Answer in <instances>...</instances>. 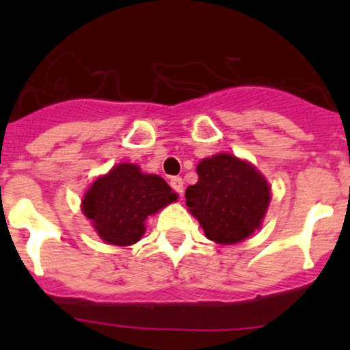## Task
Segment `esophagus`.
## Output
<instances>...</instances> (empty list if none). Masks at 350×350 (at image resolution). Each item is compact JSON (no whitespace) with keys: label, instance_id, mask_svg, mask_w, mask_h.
<instances>
[{"label":"esophagus","instance_id":"obj_1","mask_svg":"<svg viewBox=\"0 0 350 350\" xmlns=\"http://www.w3.org/2000/svg\"><path fill=\"white\" fill-rule=\"evenodd\" d=\"M171 186H172V189H174L176 193L183 195V179L181 178H178V176L171 178Z\"/></svg>","mask_w":350,"mask_h":350}]
</instances>
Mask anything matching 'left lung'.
Returning a JSON list of instances; mask_svg holds the SVG:
<instances>
[{"instance_id":"8db88e82","label":"left lung","mask_w":350,"mask_h":350,"mask_svg":"<svg viewBox=\"0 0 350 350\" xmlns=\"http://www.w3.org/2000/svg\"><path fill=\"white\" fill-rule=\"evenodd\" d=\"M198 183L186 189V204L210 241L224 245L245 241L260 227L271 201L266 178L232 154L203 159Z\"/></svg>"}]
</instances>
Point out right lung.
<instances>
[{
	"instance_id": "obj_1",
	"label": "right lung",
	"mask_w": 350,
	"mask_h": 350,
	"mask_svg": "<svg viewBox=\"0 0 350 350\" xmlns=\"http://www.w3.org/2000/svg\"><path fill=\"white\" fill-rule=\"evenodd\" d=\"M176 200L161 176L144 174L139 165L122 162L93 183L81 208L105 242L126 247L146 234L147 217Z\"/></svg>"
}]
</instances>
